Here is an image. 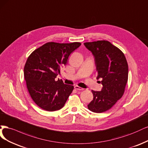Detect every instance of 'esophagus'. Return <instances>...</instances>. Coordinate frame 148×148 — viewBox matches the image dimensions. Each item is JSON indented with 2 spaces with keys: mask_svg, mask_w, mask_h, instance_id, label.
Wrapping results in <instances>:
<instances>
[{
  "mask_svg": "<svg viewBox=\"0 0 148 148\" xmlns=\"http://www.w3.org/2000/svg\"><path fill=\"white\" fill-rule=\"evenodd\" d=\"M74 88L76 89V90H84L83 88H81V87L77 86V85H75V86H74Z\"/></svg>",
  "mask_w": 148,
  "mask_h": 148,
  "instance_id": "esophagus-1",
  "label": "esophagus"
}]
</instances>
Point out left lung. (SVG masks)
Listing matches in <instances>:
<instances>
[{
    "mask_svg": "<svg viewBox=\"0 0 148 148\" xmlns=\"http://www.w3.org/2000/svg\"><path fill=\"white\" fill-rule=\"evenodd\" d=\"M84 45L95 57L97 79H101L100 92L92 90L93 99L89 110L101 113L111 109L124 93L128 80V67L125 56L117 47L107 40L85 42Z\"/></svg>",
    "mask_w": 148,
    "mask_h": 148,
    "instance_id": "left-lung-1",
    "label": "left lung"
}]
</instances>
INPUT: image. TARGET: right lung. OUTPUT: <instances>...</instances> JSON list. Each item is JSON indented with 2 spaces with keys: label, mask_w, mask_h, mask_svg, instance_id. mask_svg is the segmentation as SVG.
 I'll list each match as a JSON object with an SVG mask.
<instances>
[{
  "label": "right lung",
  "mask_w": 148,
  "mask_h": 148,
  "mask_svg": "<svg viewBox=\"0 0 148 148\" xmlns=\"http://www.w3.org/2000/svg\"><path fill=\"white\" fill-rule=\"evenodd\" d=\"M80 45L79 42H48L27 58L24 68L26 86L33 101L40 108L55 111L64 106L74 86L56 80V77L70 54Z\"/></svg>",
  "instance_id": "right-lung-1"
}]
</instances>
